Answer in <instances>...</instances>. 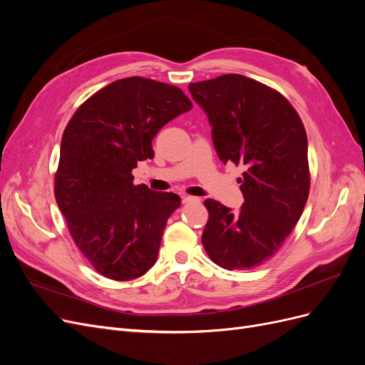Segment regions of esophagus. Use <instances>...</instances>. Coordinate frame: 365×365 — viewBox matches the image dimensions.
<instances>
[{"label": "esophagus", "instance_id": "34e87169", "mask_svg": "<svg viewBox=\"0 0 365 365\" xmlns=\"http://www.w3.org/2000/svg\"><path fill=\"white\" fill-rule=\"evenodd\" d=\"M181 200H182V202H184V204H190V202H201L200 197H196V196H189V195H182V196H181Z\"/></svg>", "mask_w": 365, "mask_h": 365}]
</instances>
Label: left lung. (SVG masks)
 Here are the masks:
<instances>
[{
  "label": "left lung",
  "mask_w": 365,
  "mask_h": 365,
  "mask_svg": "<svg viewBox=\"0 0 365 365\" xmlns=\"http://www.w3.org/2000/svg\"><path fill=\"white\" fill-rule=\"evenodd\" d=\"M212 126L219 160L242 164L237 212L204 204L202 245L225 269H248L271 259L300 219L309 196L307 137L300 117L272 88L240 74L189 85Z\"/></svg>",
  "instance_id": "8db88e82"
}]
</instances>
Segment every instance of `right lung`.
Returning a JSON list of instances; mask_svg holds the SVG:
<instances>
[{
  "mask_svg": "<svg viewBox=\"0 0 365 365\" xmlns=\"http://www.w3.org/2000/svg\"><path fill=\"white\" fill-rule=\"evenodd\" d=\"M192 106L180 88L126 77L88 98L63 130L54 196L77 248L108 279H137L157 262L181 197L134 185L132 169L153 157L158 130Z\"/></svg>",
  "mask_w": 365,
  "mask_h": 365,
  "instance_id": "obj_1",
  "label": "right lung"
}]
</instances>
